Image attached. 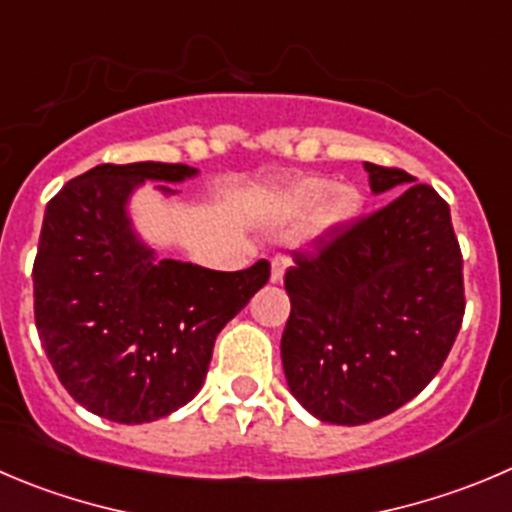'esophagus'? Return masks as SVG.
I'll use <instances>...</instances> for the list:
<instances>
[{
  "label": "esophagus",
  "mask_w": 512,
  "mask_h": 512,
  "mask_svg": "<svg viewBox=\"0 0 512 512\" xmlns=\"http://www.w3.org/2000/svg\"><path fill=\"white\" fill-rule=\"evenodd\" d=\"M289 266H291V261L286 259V256H276V259L271 261V281H274V284H279V281L284 279V274Z\"/></svg>",
  "instance_id": "obj_1"
}]
</instances>
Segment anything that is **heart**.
Instances as JSON below:
<instances>
[{
	"mask_svg": "<svg viewBox=\"0 0 512 512\" xmlns=\"http://www.w3.org/2000/svg\"><path fill=\"white\" fill-rule=\"evenodd\" d=\"M329 193V183L324 180H311V183H301L291 191L289 201L294 208H314L324 201V196ZM359 211V196L354 191H339L337 196L329 201L326 206V223H347L349 218L357 216Z\"/></svg>",
	"mask_w": 512,
	"mask_h": 512,
	"instance_id": "b5f03b06",
	"label": "heart"
}]
</instances>
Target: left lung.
Wrapping results in <instances>:
<instances>
[{
    "label": "left lung",
    "mask_w": 512,
    "mask_h": 512,
    "mask_svg": "<svg viewBox=\"0 0 512 512\" xmlns=\"http://www.w3.org/2000/svg\"><path fill=\"white\" fill-rule=\"evenodd\" d=\"M374 193L405 191L294 251L281 362L291 394L332 425H367L440 372L465 316L450 206L402 168L364 163Z\"/></svg>",
    "instance_id": "1"
}]
</instances>
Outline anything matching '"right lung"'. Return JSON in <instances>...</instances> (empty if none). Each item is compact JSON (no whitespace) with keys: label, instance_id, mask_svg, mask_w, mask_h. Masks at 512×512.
<instances>
[{"label":"right lung","instance_id":"add662e5","mask_svg":"<svg viewBox=\"0 0 512 512\" xmlns=\"http://www.w3.org/2000/svg\"><path fill=\"white\" fill-rule=\"evenodd\" d=\"M196 173L183 163H102L47 203L34 324L62 387L105 420L140 425L191 402L218 332L271 276L266 259L211 271L155 259L135 238L125 213L135 186Z\"/></svg>","mask_w":512,"mask_h":512}]
</instances>
